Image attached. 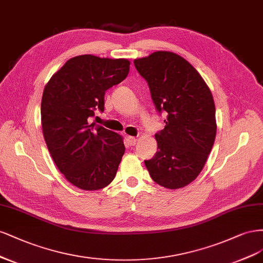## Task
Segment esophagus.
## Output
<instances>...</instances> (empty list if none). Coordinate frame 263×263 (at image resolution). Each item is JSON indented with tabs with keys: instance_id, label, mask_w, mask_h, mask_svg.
<instances>
[{
	"instance_id": "obj_1",
	"label": "esophagus",
	"mask_w": 263,
	"mask_h": 263,
	"mask_svg": "<svg viewBox=\"0 0 263 263\" xmlns=\"http://www.w3.org/2000/svg\"><path fill=\"white\" fill-rule=\"evenodd\" d=\"M126 143H128L130 146H133V145H135V144H137V138L130 137V135H128V137H126Z\"/></svg>"
}]
</instances>
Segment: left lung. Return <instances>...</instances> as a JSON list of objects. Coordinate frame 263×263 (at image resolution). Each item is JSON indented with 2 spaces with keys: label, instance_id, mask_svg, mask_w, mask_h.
Instances as JSON below:
<instances>
[{
  "label": "left lung",
  "instance_id": "1",
  "mask_svg": "<svg viewBox=\"0 0 263 263\" xmlns=\"http://www.w3.org/2000/svg\"><path fill=\"white\" fill-rule=\"evenodd\" d=\"M134 65L148 83L165 128L155 134L157 152L145 160L156 183L180 189L191 183L205 165L216 135L212 92L194 67L177 53L156 51L135 59Z\"/></svg>",
  "mask_w": 263,
  "mask_h": 263
}]
</instances>
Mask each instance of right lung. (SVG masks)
<instances>
[{"mask_svg": "<svg viewBox=\"0 0 263 263\" xmlns=\"http://www.w3.org/2000/svg\"><path fill=\"white\" fill-rule=\"evenodd\" d=\"M130 70L126 59L83 54L67 60L46 84L41 99L42 133L53 162L82 190L103 189L114 180L124 154L120 134L89 123L105 91Z\"/></svg>", "mask_w": 263, "mask_h": 263, "instance_id": "obj_1", "label": "right lung"}]
</instances>
